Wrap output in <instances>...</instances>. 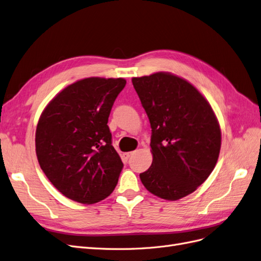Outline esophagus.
<instances>
[{"label":"esophagus","mask_w":261,"mask_h":261,"mask_svg":"<svg viewBox=\"0 0 261 261\" xmlns=\"http://www.w3.org/2000/svg\"><path fill=\"white\" fill-rule=\"evenodd\" d=\"M133 154H135V152H128V153H125V154H124V158H125V159H129L130 156H132Z\"/></svg>","instance_id":"1"}]
</instances>
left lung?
Listing matches in <instances>:
<instances>
[{"label": "left lung", "instance_id": "1", "mask_svg": "<svg viewBox=\"0 0 261 261\" xmlns=\"http://www.w3.org/2000/svg\"><path fill=\"white\" fill-rule=\"evenodd\" d=\"M132 84L152 128L153 162L141 181L165 200L190 195L210 176L221 150L211 105L187 80L169 72L133 77Z\"/></svg>", "mask_w": 261, "mask_h": 261}]
</instances>
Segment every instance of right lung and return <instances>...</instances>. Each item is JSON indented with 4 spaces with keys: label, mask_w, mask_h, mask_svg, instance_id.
Masks as SVG:
<instances>
[{
    "label": "right lung",
    "mask_w": 261,
    "mask_h": 261,
    "mask_svg": "<svg viewBox=\"0 0 261 261\" xmlns=\"http://www.w3.org/2000/svg\"><path fill=\"white\" fill-rule=\"evenodd\" d=\"M126 81L87 77L52 98L37 123L40 168L63 196L93 204L114 191L123 168L111 144L108 117Z\"/></svg>",
    "instance_id": "add662e5"
}]
</instances>
